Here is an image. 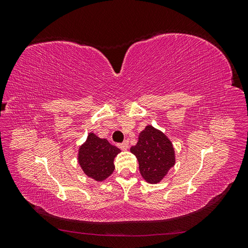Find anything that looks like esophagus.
I'll list each match as a JSON object with an SVG mask.
<instances>
[{
	"label": "esophagus",
	"mask_w": 248,
	"mask_h": 248,
	"mask_svg": "<svg viewBox=\"0 0 248 248\" xmlns=\"http://www.w3.org/2000/svg\"><path fill=\"white\" fill-rule=\"evenodd\" d=\"M119 147L121 148L122 150H127V149L129 148V142L127 141V140H125V141L121 142V144H119Z\"/></svg>",
	"instance_id": "34e87169"
}]
</instances>
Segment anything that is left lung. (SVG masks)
I'll return each mask as SVG.
<instances>
[{"instance_id": "1", "label": "left lung", "mask_w": 248, "mask_h": 248, "mask_svg": "<svg viewBox=\"0 0 248 248\" xmlns=\"http://www.w3.org/2000/svg\"><path fill=\"white\" fill-rule=\"evenodd\" d=\"M130 152L137 156L141 177L150 184H157L175 166V149L162 131L148 125L139 136Z\"/></svg>"}]
</instances>
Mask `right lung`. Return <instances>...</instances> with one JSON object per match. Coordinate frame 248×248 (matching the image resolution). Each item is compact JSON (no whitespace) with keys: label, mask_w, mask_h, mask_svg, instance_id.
<instances>
[{"label":"right lung","mask_w":248,"mask_h":248,"mask_svg":"<svg viewBox=\"0 0 248 248\" xmlns=\"http://www.w3.org/2000/svg\"><path fill=\"white\" fill-rule=\"evenodd\" d=\"M121 152L119 148L90 132L86 141L78 149V161L82 171L97 182L108 178L115 170L114 159Z\"/></svg>","instance_id":"add662e5"}]
</instances>
